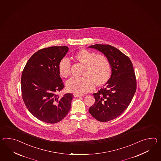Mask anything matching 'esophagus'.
I'll use <instances>...</instances> for the list:
<instances>
[{
	"label": "esophagus",
	"mask_w": 161,
	"mask_h": 161,
	"mask_svg": "<svg viewBox=\"0 0 161 161\" xmlns=\"http://www.w3.org/2000/svg\"><path fill=\"white\" fill-rule=\"evenodd\" d=\"M83 96H84L83 95L77 94H74V97H83Z\"/></svg>",
	"instance_id": "esophagus-1"
}]
</instances>
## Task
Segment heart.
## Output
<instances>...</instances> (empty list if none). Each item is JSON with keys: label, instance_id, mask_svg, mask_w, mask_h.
Returning <instances> with one entry per match:
<instances>
[{"label": "heart", "instance_id": "b5f03b06", "mask_svg": "<svg viewBox=\"0 0 161 161\" xmlns=\"http://www.w3.org/2000/svg\"><path fill=\"white\" fill-rule=\"evenodd\" d=\"M75 62L83 65L81 78H72L66 82V88L71 92L84 94L97 86H102L109 80L112 67L109 60L105 55L95 54L94 52L82 49L74 55ZM71 63L67 58L59 63V75L63 78L70 75Z\"/></svg>", "mask_w": 161, "mask_h": 161}]
</instances>
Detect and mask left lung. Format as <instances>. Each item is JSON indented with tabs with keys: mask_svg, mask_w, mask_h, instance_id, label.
Here are the masks:
<instances>
[{
	"mask_svg": "<svg viewBox=\"0 0 161 161\" xmlns=\"http://www.w3.org/2000/svg\"><path fill=\"white\" fill-rule=\"evenodd\" d=\"M102 52L109 60L112 75L98 92L93 94L94 104L89 112L99 122H106L120 116L130 103L137 88L136 75L128 56L109 45L90 46Z\"/></svg>",
	"mask_w": 161,
	"mask_h": 161,
	"instance_id": "1",
	"label": "left lung"
}]
</instances>
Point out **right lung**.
<instances>
[{
	"mask_svg": "<svg viewBox=\"0 0 161 161\" xmlns=\"http://www.w3.org/2000/svg\"><path fill=\"white\" fill-rule=\"evenodd\" d=\"M69 47H52L33 54L24 67L21 88L24 102L30 113L43 122L56 123L70 109L72 94L60 97L57 92L64 88L58 66Z\"/></svg>",
	"mask_w": 161,
	"mask_h": 161,
	"instance_id": "obj_1",
	"label": "right lung"
}]
</instances>
